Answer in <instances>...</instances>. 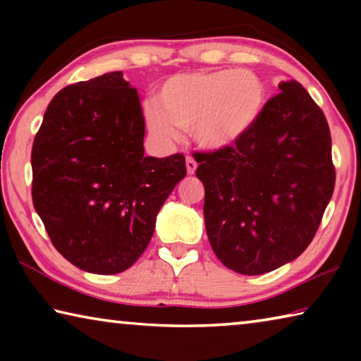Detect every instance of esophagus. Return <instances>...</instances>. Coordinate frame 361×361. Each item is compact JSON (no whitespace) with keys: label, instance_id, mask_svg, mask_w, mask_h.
Instances as JSON below:
<instances>
[{"label":"esophagus","instance_id":"esophagus-1","mask_svg":"<svg viewBox=\"0 0 361 361\" xmlns=\"http://www.w3.org/2000/svg\"><path fill=\"white\" fill-rule=\"evenodd\" d=\"M195 169H197V162H195L191 156H188L186 157V170H188V173L192 175L195 172Z\"/></svg>","mask_w":361,"mask_h":361}]
</instances>
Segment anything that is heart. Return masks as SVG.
<instances>
[{
  "label": "heart",
  "instance_id": "1",
  "mask_svg": "<svg viewBox=\"0 0 361 361\" xmlns=\"http://www.w3.org/2000/svg\"><path fill=\"white\" fill-rule=\"evenodd\" d=\"M159 105L146 108L152 135L175 142L189 130L207 151L226 149L245 135L266 103V85L250 70H218L178 75L159 89Z\"/></svg>",
  "mask_w": 361,
  "mask_h": 361
}]
</instances>
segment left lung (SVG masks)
<instances>
[{"label":"left lung","mask_w":361,"mask_h":361,"mask_svg":"<svg viewBox=\"0 0 361 361\" xmlns=\"http://www.w3.org/2000/svg\"><path fill=\"white\" fill-rule=\"evenodd\" d=\"M262 108L239 142L194 152L204 183L205 229L218 259L259 276L296 259L322 223L334 191L325 114L298 81Z\"/></svg>","instance_id":"1"}]
</instances>
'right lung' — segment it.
<instances>
[{"instance_id": "add662e5", "label": "right lung", "mask_w": 361, "mask_h": 361, "mask_svg": "<svg viewBox=\"0 0 361 361\" xmlns=\"http://www.w3.org/2000/svg\"><path fill=\"white\" fill-rule=\"evenodd\" d=\"M145 119L122 71L66 85L32 148V197L52 245L85 272L129 269L186 176L183 154L145 156Z\"/></svg>"}]
</instances>
